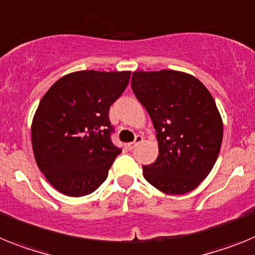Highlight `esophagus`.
<instances>
[{
	"label": "esophagus",
	"mask_w": 255,
	"mask_h": 255,
	"mask_svg": "<svg viewBox=\"0 0 255 255\" xmlns=\"http://www.w3.org/2000/svg\"><path fill=\"white\" fill-rule=\"evenodd\" d=\"M142 140H143V137H142V136H140V134H137L136 138H134L133 142H129V143H128V145H127L128 150H133L134 147H136V146L138 145V143L142 142Z\"/></svg>",
	"instance_id": "1"
}]
</instances>
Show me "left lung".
Masks as SVG:
<instances>
[{
  "instance_id": "left-lung-1",
  "label": "left lung",
  "mask_w": 255,
  "mask_h": 255,
  "mask_svg": "<svg viewBox=\"0 0 255 255\" xmlns=\"http://www.w3.org/2000/svg\"><path fill=\"white\" fill-rule=\"evenodd\" d=\"M132 90L152 121L159 155L143 177L159 191H192L214 167L223 122L213 96L189 73L163 69L132 73Z\"/></svg>"
}]
</instances>
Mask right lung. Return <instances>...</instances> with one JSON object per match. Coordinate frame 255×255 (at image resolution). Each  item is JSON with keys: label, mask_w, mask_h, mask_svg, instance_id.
Wrapping results in <instances>:
<instances>
[{"label": "right lung", "mask_w": 255, "mask_h": 255, "mask_svg": "<svg viewBox=\"0 0 255 255\" xmlns=\"http://www.w3.org/2000/svg\"><path fill=\"white\" fill-rule=\"evenodd\" d=\"M130 72L79 70L57 79L32 121L35 163L66 196H85L106 180L121 149L110 140L109 109L129 83Z\"/></svg>", "instance_id": "right-lung-1"}]
</instances>
